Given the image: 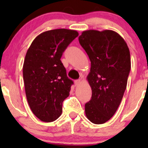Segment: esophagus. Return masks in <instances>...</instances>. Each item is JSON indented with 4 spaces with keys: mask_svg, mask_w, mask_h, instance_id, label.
Returning a JSON list of instances; mask_svg holds the SVG:
<instances>
[{
    "mask_svg": "<svg viewBox=\"0 0 148 148\" xmlns=\"http://www.w3.org/2000/svg\"><path fill=\"white\" fill-rule=\"evenodd\" d=\"M74 84H75L76 86H79V85L81 84V80H76V81H74Z\"/></svg>",
    "mask_w": 148,
    "mask_h": 148,
    "instance_id": "1",
    "label": "esophagus"
}]
</instances>
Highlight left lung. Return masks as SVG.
<instances>
[{"label":"left lung","instance_id":"left-lung-1","mask_svg":"<svg viewBox=\"0 0 148 148\" xmlns=\"http://www.w3.org/2000/svg\"><path fill=\"white\" fill-rule=\"evenodd\" d=\"M79 40L91 62L87 80L92 97L85 104V113L91 123H105L115 114L126 90L130 49L123 37L111 30H85Z\"/></svg>","mask_w":148,"mask_h":148}]
</instances>
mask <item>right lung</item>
I'll return each mask as SVG.
<instances>
[{"mask_svg":"<svg viewBox=\"0 0 148 148\" xmlns=\"http://www.w3.org/2000/svg\"><path fill=\"white\" fill-rule=\"evenodd\" d=\"M78 35L76 30L64 28L45 31L27 51L23 66L25 95L31 111L42 121L53 122L62 113L73 81L60 58Z\"/></svg>","mask_w":148,"mask_h":148,"instance_id":"add662e5","label":"right lung"}]
</instances>
